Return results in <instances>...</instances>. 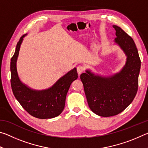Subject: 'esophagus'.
<instances>
[{"label":"esophagus","mask_w":148,"mask_h":148,"mask_svg":"<svg viewBox=\"0 0 148 148\" xmlns=\"http://www.w3.org/2000/svg\"><path fill=\"white\" fill-rule=\"evenodd\" d=\"M84 71V67L83 66H82V65H79V66L77 67V73H78L79 76Z\"/></svg>","instance_id":"1"}]
</instances>
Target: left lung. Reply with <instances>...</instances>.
<instances>
[{
	"mask_svg": "<svg viewBox=\"0 0 148 148\" xmlns=\"http://www.w3.org/2000/svg\"><path fill=\"white\" fill-rule=\"evenodd\" d=\"M115 42L127 56L123 68L110 77L95 75L87 70L80 75L88 105L92 112L102 117L117 115L131 103L138 87L141 61L134 42L117 25Z\"/></svg>",
	"mask_w": 148,
	"mask_h": 148,
	"instance_id": "left-lung-1",
	"label": "left lung"
}]
</instances>
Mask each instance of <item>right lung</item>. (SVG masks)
Masks as SVG:
<instances>
[{"instance_id":"obj_1","label":"right lung","mask_w":148,"mask_h":148,"mask_svg":"<svg viewBox=\"0 0 148 148\" xmlns=\"http://www.w3.org/2000/svg\"><path fill=\"white\" fill-rule=\"evenodd\" d=\"M25 35L17 42L16 51L11 59V87L16 99L21 106L31 115L39 119H50L58 116L64 110L67 92L72 82L77 78L76 69L70 71L59 78L53 86L44 90L32 89L19 79L16 62L20 46Z\"/></svg>"}]
</instances>
